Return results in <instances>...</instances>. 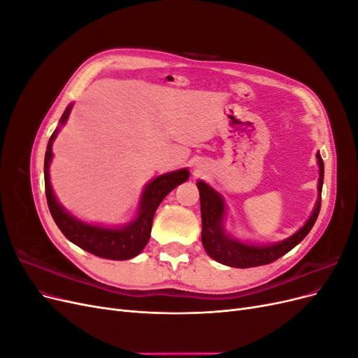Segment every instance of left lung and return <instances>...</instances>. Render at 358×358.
<instances>
[{
  "label": "left lung",
  "mask_w": 358,
  "mask_h": 358,
  "mask_svg": "<svg viewBox=\"0 0 358 358\" xmlns=\"http://www.w3.org/2000/svg\"><path fill=\"white\" fill-rule=\"evenodd\" d=\"M320 164V182H318V201L312 216L308 222L303 225L296 234L289 239L268 246H254L243 245L229 239L222 230V215H224V201L218 192H215L208 183L199 182L197 188L200 191V209H201V242L203 246L213 259L230 267H255L276 262L278 258L285 255L292 248L299 245L315 224L320 209H321V191L324 180V162L320 154H317Z\"/></svg>",
  "instance_id": "1"
}]
</instances>
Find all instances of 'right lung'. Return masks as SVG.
<instances>
[{"label": "right lung", "mask_w": 358, "mask_h": 358, "mask_svg": "<svg viewBox=\"0 0 358 358\" xmlns=\"http://www.w3.org/2000/svg\"><path fill=\"white\" fill-rule=\"evenodd\" d=\"M70 110L71 106H69L66 112H64L59 121L61 125L67 121ZM57 134L58 129H55L50 136L45 155V189L50 215L53 221L57 222L58 229L74 245H78L79 248L85 249V251L101 258L128 259L142 252L143 248L149 242L157 208L171 189H175L178 185H180V183H183L189 178L188 170L182 169L178 171L167 173V175L158 176L157 179L150 182L143 194L142 206H140L137 220L124 227V229L110 230L103 229V227L88 225L71 218V216L61 208L52 192L49 180V162L52 159V143L53 140H55Z\"/></svg>", "instance_id": "1"}]
</instances>
